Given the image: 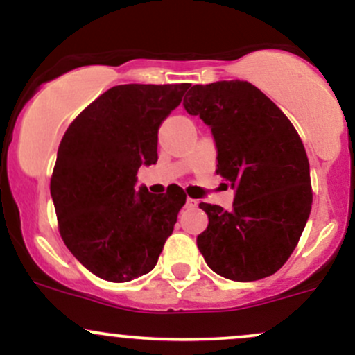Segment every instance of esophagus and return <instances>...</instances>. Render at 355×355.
I'll list each match as a JSON object with an SVG mask.
<instances>
[{
  "label": "esophagus",
  "mask_w": 355,
  "mask_h": 355,
  "mask_svg": "<svg viewBox=\"0 0 355 355\" xmlns=\"http://www.w3.org/2000/svg\"><path fill=\"white\" fill-rule=\"evenodd\" d=\"M197 204H198V202L196 200V198H187V202H185V205H187V207H189V209H193V207H197Z\"/></svg>",
  "instance_id": "1"
}]
</instances>
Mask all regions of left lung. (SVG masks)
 Returning a JSON list of instances; mask_svg holds the SVG:
<instances>
[{"label": "left lung", "instance_id": "obj_1", "mask_svg": "<svg viewBox=\"0 0 355 355\" xmlns=\"http://www.w3.org/2000/svg\"><path fill=\"white\" fill-rule=\"evenodd\" d=\"M217 148V170L234 189L232 210L198 204L209 225L197 246L212 271L232 282L276 272L305 229L311 210L310 165L282 109L246 80L193 85L184 99Z\"/></svg>", "mask_w": 355, "mask_h": 355}]
</instances>
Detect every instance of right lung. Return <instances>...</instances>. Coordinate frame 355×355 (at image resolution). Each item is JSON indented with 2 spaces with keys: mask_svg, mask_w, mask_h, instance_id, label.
Returning <instances> with one entry per match:
<instances>
[{
  "mask_svg": "<svg viewBox=\"0 0 355 355\" xmlns=\"http://www.w3.org/2000/svg\"><path fill=\"white\" fill-rule=\"evenodd\" d=\"M190 84L114 85L72 121L58 146L50 193L58 231L83 266L124 283L157 266L187 196L139 187L158 159V130Z\"/></svg>",
  "mask_w": 355,
  "mask_h": 355,
  "instance_id": "right-lung-1",
  "label": "right lung"
}]
</instances>
